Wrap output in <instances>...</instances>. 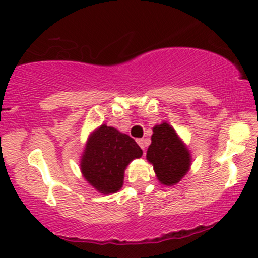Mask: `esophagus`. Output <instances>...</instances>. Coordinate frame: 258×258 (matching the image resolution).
<instances>
[{
    "label": "esophagus",
    "instance_id": "34e87169",
    "mask_svg": "<svg viewBox=\"0 0 258 258\" xmlns=\"http://www.w3.org/2000/svg\"><path fill=\"white\" fill-rule=\"evenodd\" d=\"M137 143H139V146L141 147L142 150H145V148H146V141H145V140L139 139V140H137Z\"/></svg>",
    "mask_w": 258,
    "mask_h": 258
}]
</instances>
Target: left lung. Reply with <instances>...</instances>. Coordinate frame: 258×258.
<instances>
[{
    "label": "left lung",
    "instance_id": "1",
    "mask_svg": "<svg viewBox=\"0 0 258 258\" xmlns=\"http://www.w3.org/2000/svg\"><path fill=\"white\" fill-rule=\"evenodd\" d=\"M147 160L153 163L160 182L168 186L179 182L190 165L188 150L183 147L175 130L167 123L154 126Z\"/></svg>",
    "mask_w": 258,
    "mask_h": 258
}]
</instances>
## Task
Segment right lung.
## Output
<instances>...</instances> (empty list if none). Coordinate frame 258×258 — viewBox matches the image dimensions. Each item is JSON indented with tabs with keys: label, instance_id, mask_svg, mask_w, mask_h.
Masks as SVG:
<instances>
[{
	"label": "right lung",
	"instance_id": "1",
	"mask_svg": "<svg viewBox=\"0 0 258 258\" xmlns=\"http://www.w3.org/2000/svg\"><path fill=\"white\" fill-rule=\"evenodd\" d=\"M141 155L142 149L135 140L103 124L90 136L80 167L85 179L108 195L121 188L125 167Z\"/></svg>",
	"mask_w": 258,
	"mask_h": 258
}]
</instances>
